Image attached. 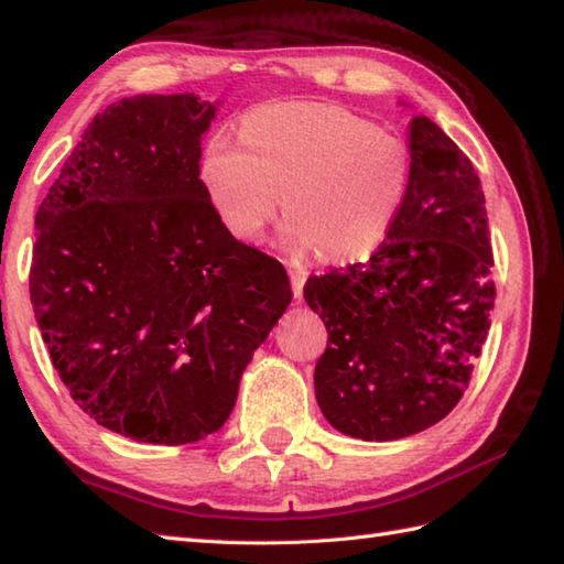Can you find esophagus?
<instances>
[{
  "mask_svg": "<svg viewBox=\"0 0 564 564\" xmlns=\"http://www.w3.org/2000/svg\"><path fill=\"white\" fill-rule=\"evenodd\" d=\"M289 273H291L293 293H295V297H301V295H303V285H305V281H307V271L301 269V267H293Z\"/></svg>",
  "mask_w": 564,
  "mask_h": 564,
  "instance_id": "esophagus-1",
  "label": "esophagus"
}]
</instances>
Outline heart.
Here are the masks:
<instances>
[{
    "mask_svg": "<svg viewBox=\"0 0 564 564\" xmlns=\"http://www.w3.org/2000/svg\"><path fill=\"white\" fill-rule=\"evenodd\" d=\"M239 138H210L198 164L203 194L237 242L261 239L283 194L291 215L285 245L295 251L319 247L327 259H358L386 239L410 194L404 140L341 106H259L245 116Z\"/></svg>",
    "mask_w": 564,
    "mask_h": 564,
    "instance_id": "b5f03b06",
    "label": "heart"
}]
</instances>
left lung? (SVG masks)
Instances as JSON below:
<instances>
[{
    "mask_svg": "<svg viewBox=\"0 0 564 564\" xmlns=\"http://www.w3.org/2000/svg\"><path fill=\"white\" fill-rule=\"evenodd\" d=\"M412 182L366 263L310 275L327 327L315 398L346 436L394 441L441 422L470 382L495 307L480 176L426 116L410 123Z\"/></svg>",
    "mask_w": 564,
    "mask_h": 564,
    "instance_id": "left-lung-1",
    "label": "left lung"
}]
</instances>
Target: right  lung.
Listing matches in <instances>:
<instances>
[{
	"instance_id": "1",
	"label": "right lung",
	"mask_w": 564,
	"mask_h": 564,
	"mask_svg": "<svg viewBox=\"0 0 564 564\" xmlns=\"http://www.w3.org/2000/svg\"><path fill=\"white\" fill-rule=\"evenodd\" d=\"M215 104L140 94L94 116L35 213L29 275L55 370L94 422L178 446L218 431L291 303L198 178Z\"/></svg>"
}]
</instances>
